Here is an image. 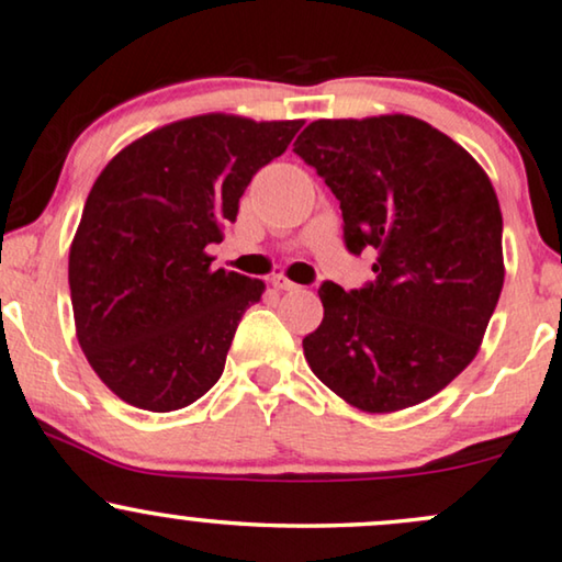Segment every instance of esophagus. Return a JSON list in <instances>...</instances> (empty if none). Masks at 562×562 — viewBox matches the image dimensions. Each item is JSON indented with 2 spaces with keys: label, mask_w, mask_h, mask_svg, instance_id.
I'll list each match as a JSON object with an SVG mask.
<instances>
[{
  "label": "esophagus",
  "mask_w": 562,
  "mask_h": 562,
  "mask_svg": "<svg viewBox=\"0 0 562 562\" xmlns=\"http://www.w3.org/2000/svg\"><path fill=\"white\" fill-rule=\"evenodd\" d=\"M272 288H274V290H297V284L290 282L288 278H282V274H274V278H272Z\"/></svg>",
  "instance_id": "esophagus-1"
}]
</instances>
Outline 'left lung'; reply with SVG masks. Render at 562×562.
<instances>
[{
	"mask_svg": "<svg viewBox=\"0 0 562 562\" xmlns=\"http://www.w3.org/2000/svg\"><path fill=\"white\" fill-rule=\"evenodd\" d=\"M341 203L351 255L374 282H323V321L303 338L328 390L363 413L420 405L476 357L504 284L492 180L448 134L407 114L318 120L295 139Z\"/></svg>",
	"mask_w": 562,
	"mask_h": 562,
	"instance_id": "1",
	"label": "left lung"
}]
</instances>
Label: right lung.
I'll list each match as a JSON object with an SVG mask.
<instances>
[{
    "label": "right lung",
    "instance_id": "1",
    "mask_svg": "<svg viewBox=\"0 0 562 562\" xmlns=\"http://www.w3.org/2000/svg\"><path fill=\"white\" fill-rule=\"evenodd\" d=\"M303 120L203 114L165 124L101 170L70 244L76 336L101 382L126 405L170 413L224 374L244 311L262 280L211 270L259 168Z\"/></svg>",
    "mask_w": 562,
    "mask_h": 562
}]
</instances>
